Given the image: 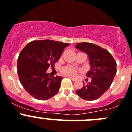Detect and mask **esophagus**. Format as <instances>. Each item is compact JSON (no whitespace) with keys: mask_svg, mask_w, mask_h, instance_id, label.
Instances as JSON below:
<instances>
[{"mask_svg":"<svg viewBox=\"0 0 132 132\" xmlns=\"http://www.w3.org/2000/svg\"><path fill=\"white\" fill-rule=\"evenodd\" d=\"M67 77H69V79H71L72 81H76V80H77L75 78H73V77H70V76H67Z\"/></svg>","mask_w":132,"mask_h":132,"instance_id":"esophagus-1","label":"esophagus"}]
</instances>
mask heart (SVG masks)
<instances>
[{
    "label": "heart",
    "instance_id": "obj_1",
    "mask_svg": "<svg viewBox=\"0 0 132 132\" xmlns=\"http://www.w3.org/2000/svg\"><path fill=\"white\" fill-rule=\"evenodd\" d=\"M62 73L64 75H67V76H75L77 73V69L73 66H67L61 69Z\"/></svg>",
    "mask_w": 132,
    "mask_h": 132
}]
</instances>
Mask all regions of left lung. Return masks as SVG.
<instances>
[{"instance_id":"1","label":"left lung","mask_w":132,"mask_h":132,"mask_svg":"<svg viewBox=\"0 0 132 132\" xmlns=\"http://www.w3.org/2000/svg\"><path fill=\"white\" fill-rule=\"evenodd\" d=\"M75 48L88 55L91 69L86 76L92 78V81L83 84L76 93L83 100H97L111 86L116 75V62L108 50L95 44L79 43L76 44Z\"/></svg>"}]
</instances>
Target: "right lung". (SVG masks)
Wrapping results in <instances>:
<instances>
[{
  "label": "right lung",
  "mask_w": 132,
  "mask_h": 132,
  "mask_svg": "<svg viewBox=\"0 0 132 132\" xmlns=\"http://www.w3.org/2000/svg\"><path fill=\"white\" fill-rule=\"evenodd\" d=\"M69 45L52 40H33L21 51L17 61L18 75L22 87L33 97L46 100L59 92L63 78L51 77L46 71L49 66L53 67Z\"/></svg>",
  "instance_id": "add662e5"
}]
</instances>
